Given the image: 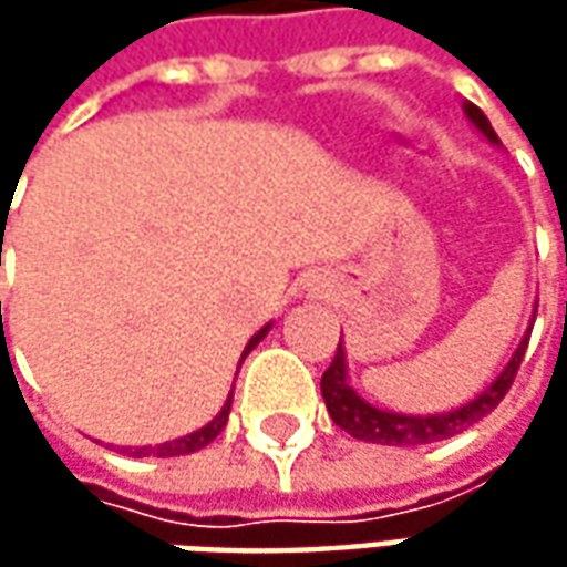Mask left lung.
Segmentation results:
<instances>
[{"label":"left lung","instance_id":"obj_1","mask_svg":"<svg viewBox=\"0 0 567 567\" xmlns=\"http://www.w3.org/2000/svg\"><path fill=\"white\" fill-rule=\"evenodd\" d=\"M464 116L470 125L486 138L489 144H502L495 128L486 120V113L473 103H464ZM530 328H534V318H530ZM530 328L527 334L520 338L517 350L512 353L508 365L492 379L486 391H480L473 401L461 403L447 413H425V416H413V413H394V410H381L372 403L360 398L350 381H347V353H343V340L338 343V353L328 365V372L321 375V398L324 406L331 413V420L350 432L353 439L360 442H372V445H398V447H420L432 445V442H442L451 435H461L464 429L473 423H480L483 416H489L492 410L502 403V398L508 394L514 375H517V365L524 360V350H527V340H530Z\"/></svg>","mask_w":567,"mask_h":567}]
</instances>
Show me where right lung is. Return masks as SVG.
<instances>
[{
    "label": "right lung",
    "instance_id": "1",
    "mask_svg": "<svg viewBox=\"0 0 567 567\" xmlns=\"http://www.w3.org/2000/svg\"><path fill=\"white\" fill-rule=\"evenodd\" d=\"M271 331V324H265L255 338L246 343V350H243V360L249 357L251 350L265 340V334ZM243 360H239V365H243ZM229 406H233V391L227 394V401H224V406H220V413L210 420L207 425H202L198 432H188V435H183V439H173V442H164V445H144V447H135L132 451V457H147V454H154V457H183V454H195V451H202L205 445H210L220 432H224V425H227L229 420Z\"/></svg>",
    "mask_w": 567,
    "mask_h": 567
}]
</instances>
